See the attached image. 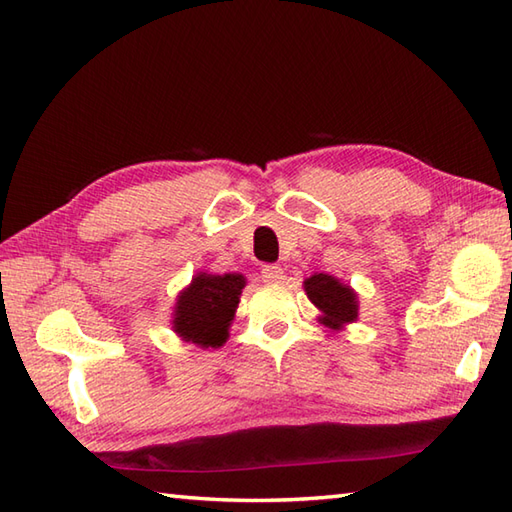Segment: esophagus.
Segmentation results:
<instances>
[{"mask_svg":"<svg viewBox=\"0 0 512 512\" xmlns=\"http://www.w3.org/2000/svg\"><path fill=\"white\" fill-rule=\"evenodd\" d=\"M281 279H284V268L277 264L262 266V281H266V284H279Z\"/></svg>","mask_w":512,"mask_h":512,"instance_id":"obj_1","label":"esophagus"}]
</instances>
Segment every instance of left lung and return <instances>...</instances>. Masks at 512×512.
<instances>
[{
  "instance_id": "1",
  "label": "left lung",
  "mask_w": 512,
  "mask_h": 512,
  "mask_svg": "<svg viewBox=\"0 0 512 512\" xmlns=\"http://www.w3.org/2000/svg\"><path fill=\"white\" fill-rule=\"evenodd\" d=\"M303 286H306L310 301L325 314L321 321L328 328L336 330L341 323H352L356 319V295L350 286L339 284V279L319 273L306 279Z\"/></svg>"
}]
</instances>
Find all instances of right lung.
I'll list each match as a JSON object with an SVG mask.
<instances>
[{
  "label": "right lung",
  "instance_id": "1",
  "mask_svg": "<svg viewBox=\"0 0 512 512\" xmlns=\"http://www.w3.org/2000/svg\"><path fill=\"white\" fill-rule=\"evenodd\" d=\"M244 288L242 275H198L182 292L173 328L182 339L202 347H220Z\"/></svg>",
  "mask_w": 512,
  "mask_h": 512
}]
</instances>
